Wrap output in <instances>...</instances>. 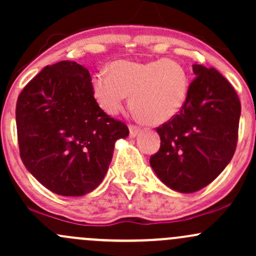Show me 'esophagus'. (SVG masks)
<instances>
[{"mask_svg":"<svg viewBox=\"0 0 256 256\" xmlns=\"http://www.w3.org/2000/svg\"><path fill=\"white\" fill-rule=\"evenodd\" d=\"M139 132L140 129L138 127H136V126H129V134H130L132 138H136L139 134Z\"/></svg>","mask_w":256,"mask_h":256,"instance_id":"esophagus-1","label":"esophagus"}]
</instances>
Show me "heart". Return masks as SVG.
Instances as JSON below:
<instances>
[{
  "instance_id": "heart-1",
  "label": "heart",
  "mask_w": 256,
  "mask_h": 256,
  "mask_svg": "<svg viewBox=\"0 0 256 256\" xmlns=\"http://www.w3.org/2000/svg\"><path fill=\"white\" fill-rule=\"evenodd\" d=\"M189 78L182 63L174 60L150 62L114 61L108 74L96 73L92 90L98 105L110 114L122 110L127 96L129 106L140 120L158 126L174 118L188 95Z\"/></svg>"
}]
</instances>
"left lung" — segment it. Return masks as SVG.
<instances>
[{
  "label": "left lung",
  "instance_id": "1",
  "mask_svg": "<svg viewBox=\"0 0 256 256\" xmlns=\"http://www.w3.org/2000/svg\"><path fill=\"white\" fill-rule=\"evenodd\" d=\"M180 114L158 128L161 146L150 166L164 186L194 193L208 186L233 158L238 140L240 101L215 68L193 64Z\"/></svg>",
  "mask_w": 256,
  "mask_h": 256
}]
</instances>
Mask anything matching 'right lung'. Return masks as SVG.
Wrapping results in <instances>:
<instances>
[{"mask_svg":"<svg viewBox=\"0 0 256 256\" xmlns=\"http://www.w3.org/2000/svg\"><path fill=\"white\" fill-rule=\"evenodd\" d=\"M20 158L52 193L82 196L100 186L124 123L94 98L89 70L74 61L44 68L19 95L16 108Z\"/></svg>","mask_w":256,"mask_h":256,"instance_id":"obj_1","label":"right lung"}]
</instances>
